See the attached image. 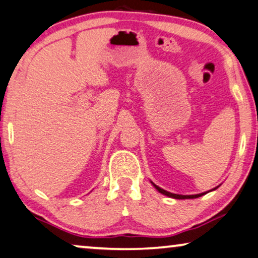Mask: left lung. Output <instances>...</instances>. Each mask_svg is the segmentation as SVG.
Returning a JSON list of instances; mask_svg holds the SVG:
<instances>
[{
    "label": "left lung",
    "instance_id": "left-lung-1",
    "mask_svg": "<svg viewBox=\"0 0 258 258\" xmlns=\"http://www.w3.org/2000/svg\"><path fill=\"white\" fill-rule=\"evenodd\" d=\"M151 183L153 184L154 188L159 191V193L164 194V195H166V197H169V198H173V199H177V200H184V199H197V198H200V197H202V195L209 193V191L215 190V189H217V188L220 187V186H217V187H215V188H213V189H210V190H208V191H205V193H201V194H195V195H180V194L169 193V191H167V190H165V189H162V188H160L159 186H157V184L152 182V181H151Z\"/></svg>",
    "mask_w": 258,
    "mask_h": 258
}]
</instances>
